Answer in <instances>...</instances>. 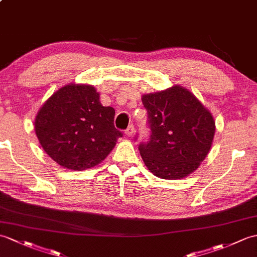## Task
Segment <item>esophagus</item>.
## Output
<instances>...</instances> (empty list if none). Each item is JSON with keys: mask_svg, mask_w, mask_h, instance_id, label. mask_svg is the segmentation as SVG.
Returning a JSON list of instances; mask_svg holds the SVG:
<instances>
[{"mask_svg": "<svg viewBox=\"0 0 257 257\" xmlns=\"http://www.w3.org/2000/svg\"><path fill=\"white\" fill-rule=\"evenodd\" d=\"M134 133H135V127L133 126V124H130V126L124 130V135H126L127 137H131L134 135Z\"/></svg>", "mask_w": 257, "mask_h": 257, "instance_id": "esophagus-1", "label": "esophagus"}]
</instances>
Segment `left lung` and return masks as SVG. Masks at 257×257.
Returning <instances> with one entry per match:
<instances>
[{"label":"left lung","instance_id":"8db88e82","mask_svg":"<svg viewBox=\"0 0 257 257\" xmlns=\"http://www.w3.org/2000/svg\"><path fill=\"white\" fill-rule=\"evenodd\" d=\"M151 138L139 151L148 170L163 180L192 174L209 153L216 121L210 110L181 85L142 95Z\"/></svg>","mask_w":257,"mask_h":257}]
</instances>
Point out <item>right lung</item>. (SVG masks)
I'll use <instances>...</instances> for the list:
<instances>
[{
  "instance_id": "right-lung-1",
  "label": "right lung",
  "mask_w": 257,
  "mask_h": 257,
  "mask_svg": "<svg viewBox=\"0 0 257 257\" xmlns=\"http://www.w3.org/2000/svg\"><path fill=\"white\" fill-rule=\"evenodd\" d=\"M115 109L99 101L93 85L70 83L40 107L35 133L40 146L64 169L83 171L99 164L121 133L114 126Z\"/></svg>"
}]
</instances>
